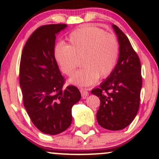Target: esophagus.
<instances>
[{
  "label": "esophagus",
  "mask_w": 159,
  "mask_h": 159,
  "mask_svg": "<svg viewBox=\"0 0 159 159\" xmlns=\"http://www.w3.org/2000/svg\"><path fill=\"white\" fill-rule=\"evenodd\" d=\"M80 91H81V96L83 98H86V97H87V96L89 95V93H88V91H87V89L81 88V90H80Z\"/></svg>",
  "instance_id": "1"
}]
</instances>
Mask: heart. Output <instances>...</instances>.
<instances>
[{
	"label": "heart",
	"mask_w": 159,
	"mask_h": 159,
	"mask_svg": "<svg viewBox=\"0 0 159 159\" xmlns=\"http://www.w3.org/2000/svg\"><path fill=\"white\" fill-rule=\"evenodd\" d=\"M120 54V45L116 36L93 26H83L72 31L67 38V45L58 44L54 55L61 72L71 76L79 65L83 68L70 79L79 86H90L98 78H107L111 74Z\"/></svg>",
	"instance_id": "1"
}]
</instances>
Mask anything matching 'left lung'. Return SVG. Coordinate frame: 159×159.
Listing matches in <instances>:
<instances>
[{
  "mask_svg": "<svg viewBox=\"0 0 159 159\" xmlns=\"http://www.w3.org/2000/svg\"><path fill=\"white\" fill-rule=\"evenodd\" d=\"M113 27L120 44L119 60L109 77L91 93L100 99L98 123L107 130L118 131L127 127L138 114L142 76L139 57L130 41L116 25Z\"/></svg>",
  "mask_w": 159,
  "mask_h": 159,
  "instance_id": "1",
  "label": "left lung"
}]
</instances>
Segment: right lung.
<instances>
[{
    "label": "right lung",
    "mask_w": 159,
    "mask_h": 159,
    "mask_svg": "<svg viewBox=\"0 0 159 159\" xmlns=\"http://www.w3.org/2000/svg\"><path fill=\"white\" fill-rule=\"evenodd\" d=\"M66 26L54 24L38 27L25 43L20 61L24 106L34 125L51 135L70 126L72 107L81 96L73 85L63 88L65 78L54 55L56 34Z\"/></svg>",
    "instance_id": "right-lung-1"
}]
</instances>
